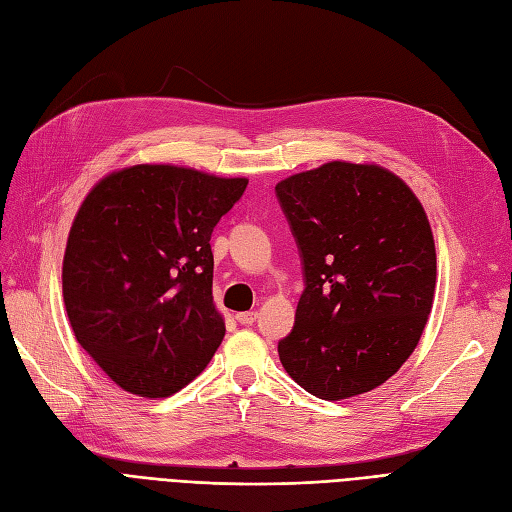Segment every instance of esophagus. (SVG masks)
Here are the masks:
<instances>
[{"label":"esophagus","mask_w":512,"mask_h":512,"mask_svg":"<svg viewBox=\"0 0 512 512\" xmlns=\"http://www.w3.org/2000/svg\"><path fill=\"white\" fill-rule=\"evenodd\" d=\"M241 325H252L256 319H258V312L256 310H250V312H239L237 316H234Z\"/></svg>","instance_id":"1"}]
</instances>
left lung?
I'll return each instance as SVG.
<instances>
[{"instance_id": "left-lung-1", "label": "left lung", "mask_w": 512, "mask_h": 512, "mask_svg": "<svg viewBox=\"0 0 512 512\" xmlns=\"http://www.w3.org/2000/svg\"><path fill=\"white\" fill-rule=\"evenodd\" d=\"M306 288L280 340L303 390L342 400L403 366L433 308L437 256L416 193L375 163L329 161L275 185Z\"/></svg>"}]
</instances>
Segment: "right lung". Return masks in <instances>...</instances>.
Instances as JSON below:
<instances>
[{
    "instance_id": "add662e5",
    "label": "right lung",
    "mask_w": 512,
    "mask_h": 512,
    "mask_svg": "<svg viewBox=\"0 0 512 512\" xmlns=\"http://www.w3.org/2000/svg\"><path fill=\"white\" fill-rule=\"evenodd\" d=\"M245 187L247 178L140 163L107 174L81 202L62 262L64 306L77 342L124 392L176 394L222 344L211 234Z\"/></svg>"
}]
</instances>
